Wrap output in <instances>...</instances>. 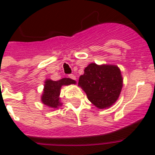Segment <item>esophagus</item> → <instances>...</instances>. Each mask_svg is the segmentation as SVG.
Segmentation results:
<instances>
[{
  "label": "esophagus",
  "mask_w": 155,
  "mask_h": 155,
  "mask_svg": "<svg viewBox=\"0 0 155 155\" xmlns=\"http://www.w3.org/2000/svg\"><path fill=\"white\" fill-rule=\"evenodd\" d=\"M68 77L70 78V79H71V80H76V78H75V75H73V74H70V75H68Z\"/></svg>",
  "instance_id": "esophagus-1"
}]
</instances>
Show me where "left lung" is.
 Returning <instances> with one entry per match:
<instances>
[{
    "label": "left lung",
    "mask_w": 155,
    "mask_h": 155,
    "mask_svg": "<svg viewBox=\"0 0 155 155\" xmlns=\"http://www.w3.org/2000/svg\"><path fill=\"white\" fill-rule=\"evenodd\" d=\"M78 84L95 106L104 108L117 101L122 87V77L117 66L90 63Z\"/></svg>",
    "instance_id": "left-lung-1"
}]
</instances>
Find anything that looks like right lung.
Masks as SVG:
<instances>
[{
  "mask_svg": "<svg viewBox=\"0 0 155 155\" xmlns=\"http://www.w3.org/2000/svg\"><path fill=\"white\" fill-rule=\"evenodd\" d=\"M71 84H75V81L69 78H63L57 81L47 80L45 82L44 92L42 97V103L51 108H57L61 105L58 101L61 87L63 85H69Z\"/></svg>",
  "mask_w": 155,
  "mask_h": 155,
  "instance_id": "add662e5",
  "label": "right lung"
}]
</instances>
